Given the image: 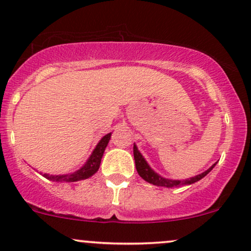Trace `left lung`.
<instances>
[{"label": "left lung", "mask_w": 251, "mask_h": 251, "mask_svg": "<svg viewBox=\"0 0 251 251\" xmlns=\"http://www.w3.org/2000/svg\"><path fill=\"white\" fill-rule=\"evenodd\" d=\"M134 158H135V165H136V170H137L138 175L141 176L142 178L144 179L145 181L150 182V184L156 185V186H160V187H166V188H173V187H179L181 185H191L193 182L199 181L200 179H202L205 176L208 175L209 172L212 171V169L214 168V165H212L207 171L200 173V175L196 176V177L190 178V179H185V180H171V179H166L160 177L159 175H157L156 172L153 171L152 169L150 168L149 164L147 163V160L143 158L140 151H138L137 147L134 144Z\"/></svg>", "instance_id": "8db88e82"}]
</instances>
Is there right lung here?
I'll use <instances>...</instances> for the list:
<instances>
[{"instance_id": "obj_1", "label": "right lung", "mask_w": 251, "mask_h": 251, "mask_svg": "<svg viewBox=\"0 0 251 251\" xmlns=\"http://www.w3.org/2000/svg\"><path fill=\"white\" fill-rule=\"evenodd\" d=\"M110 135L107 134L106 136L101 138V141L99 142L97 148H95L93 153L91 154L87 162H86L85 165L82 166L81 169L78 170V171L73 172V173H69V175H59V176H50L48 173H44V177L49 180L52 181H58V182H72V181H79V180H83V179H87L89 177H92L94 173L98 172L99 168H100V163H101V158L103 156L104 149L108 145V142L110 140Z\"/></svg>"}]
</instances>
